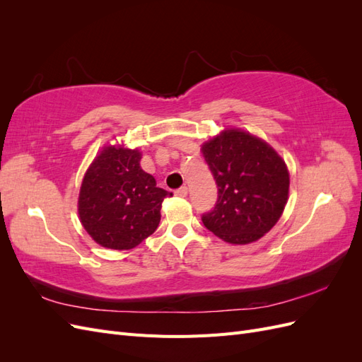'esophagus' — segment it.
<instances>
[{
	"instance_id": "1",
	"label": "esophagus",
	"mask_w": 362,
	"mask_h": 362,
	"mask_svg": "<svg viewBox=\"0 0 362 362\" xmlns=\"http://www.w3.org/2000/svg\"><path fill=\"white\" fill-rule=\"evenodd\" d=\"M187 193H189V189L185 187V185H182V187H180L177 192H175V194L180 196V198H185V196H187Z\"/></svg>"
}]
</instances>
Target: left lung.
<instances>
[{
	"label": "left lung",
	"mask_w": 362,
	"mask_h": 362,
	"mask_svg": "<svg viewBox=\"0 0 362 362\" xmlns=\"http://www.w3.org/2000/svg\"><path fill=\"white\" fill-rule=\"evenodd\" d=\"M217 184L206 229L233 245L257 242L276 225L288 199L290 175L278 152L242 129H225L202 145Z\"/></svg>",
	"instance_id": "obj_1"
}]
</instances>
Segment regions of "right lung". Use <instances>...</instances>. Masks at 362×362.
Returning <instances> with one entry per match:
<instances>
[{
  "label": "right lung",
  "mask_w": 362,
  "mask_h": 362,
  "mask_svg": "<svg viewBox=\"0 0 362 362\" xmlns=\"http://www.w3.org/2000/svg\"><path fill=\"white\" fill-rule=\"evenodd\" d=\"M139 149L108 145L87 169L78 196L84 229L98 245L133 249L154 234L170 192L140 168Z\"/></svg>",
  "instance_id": "1"
}]
</instances>
